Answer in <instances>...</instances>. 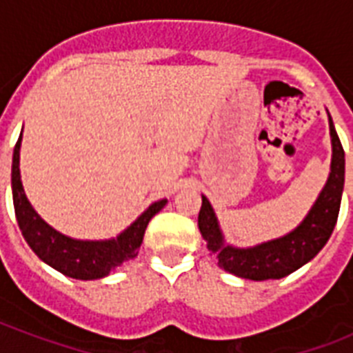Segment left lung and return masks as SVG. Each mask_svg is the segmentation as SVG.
<instances>
[{
    "label": "left lung",
    "mask_w": 353,
    "mask_h": 353,
    "mask_svg": "<svg viewBox=\"0 0 353 353\" xmlns=\"http://www.w3.org/2000/svg\"><path fill=\"white\" fill-rule=\"evenodd\" d=\"M330 135H332L334 155H332V172L328 183L301 225L279 240H271L251 249H236L225 245L214 210L210 207L209 199L201 196V209L198 216L199 232L210 251L218 254L220 268L236 276L249 280L284 279L310 262L326 245L337 223L341 196L345 187V150L339 135L335 132L332 117H330Z\"/></svg>",
    "instance_id": "1"
}]
</instances>
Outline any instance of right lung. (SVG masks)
I'll use <instances>...</instances> for the list:
<instances>
[{
	"mask_svg": "<svg viewBox=\"0 0 353 353\" xmlns=\"http://www.w3.org/2000/svg\"><path fill=\"white\" fill-rule=\"evenodd\" d=\"M19 144H21V135L14 146L12 155L14 212H16L19 231L30 249L43 262L71 279L95 280L108 276L122 262L137 256L148 221L165 207L166 199L150 205L126 231L121 232L113 240H73V238L60 234L52 227L47 225L46 221L36 214V210L30 207L29 199L23 192L21 179H19Z\"/></svg>",
	"mask_w": 353,
	"mask_h": 353,
	"instance_id": "right-lung-1",
	"label": "right lung"
}]
</instances>
